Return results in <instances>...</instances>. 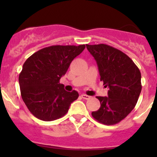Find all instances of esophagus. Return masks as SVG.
<instances>
[{"instance_id": "34e87169", "label": "esophagus", "mask_w": 157, "mask_h": 157, "mask_svg": "<svg viewBox=\"0 0 157 157\" xmlns=\"http://www.w3.org/2000/svg\"><path fill=\"white\" fill-rule=\"evenodd\" d=\"M81 97L83 98V99H89L90 98V96H87V95H86V94H82L81 95Z\"/></svg>"}]
</instances>
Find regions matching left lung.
Returning <instances> with one entry per match:
<instances>
[{
    "label": "left lung",
    "mask_w": 157,
    "mask_h": 157,
    "mask_svg": "<svg viewBox=\"0 0 157 157\" xmlns=\"http://www.w3.org/2000/svg\"><path fill=\"white\" fill-rule=\"evenodd\" d=\"M86 48L96 60L100 80L109 88L108 97L96 96L101 105L92 116L103 124H115L135 107L142 88L140 71L127 55L110 45H86Z\"/></svg>",
    "instance_id": "1"
}]
</instances>
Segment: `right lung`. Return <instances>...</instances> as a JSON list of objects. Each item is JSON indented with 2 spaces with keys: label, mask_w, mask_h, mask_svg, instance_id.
<instances>
[{
  "label": "right lung",
  "mask_w": 157,
  "mask_h": 157,
  "mask_svg": "<svg viewBox=\"0 0 157 157\" xmlns=\"http://www.w3.org/2000/svg\"><path fill=\"white\" fill-rule=\"evenodd\" d=\"M85 45H52L27 58L19 75L21 96L29 112L39 119L54 121L66 115L78 98L77 91L67 92L60 79Z\"/></svg>",
  "instance_id": "add662e5"
}]
</instances>
